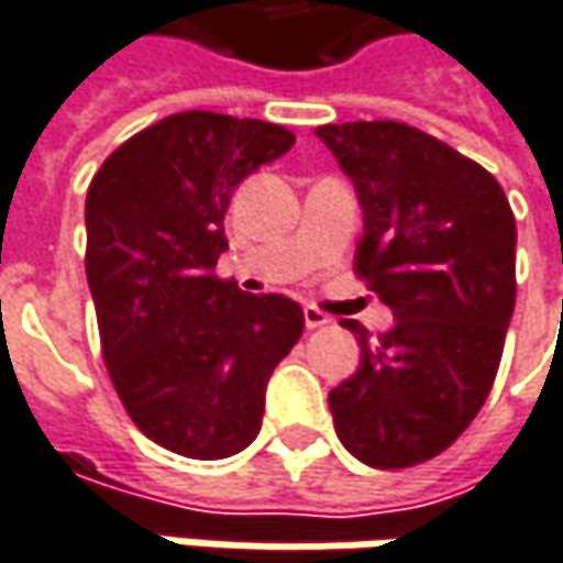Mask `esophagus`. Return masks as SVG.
Returning <instances> with one entry per match:
<instances>
[{
  "mask_svg": "<svg viewBox=\"0 0 563 563\" xmlns=\"http://www.w3.org/2000/svg\"><path fill=\"white\" fill-rule=\"evenodd\" d=\"M303 323H307V330H320V327H327V323H330V317H327L320 307L307 303V307H303Z\"/></svg>",
  "mask_w": 563,
  "mask_h": 563,
  "instance_id": "1",
  "label": "esophagus"
}]
</instances>
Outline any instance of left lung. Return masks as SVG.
<instances>
[{
    "instance_id": "left-lung-1",
    "label": "left lung",
    "mask_w": 563,
    "mask_h": 563,
    "mask_svg": "<svg viewBox=\"0 0 563 563\" xmlns=\"http://www.w3.org/2000/svg\"><path fill=\"white\" fill-rule=\"evenodd\" d=\"M355 185L365 233L355 272L394 310L378 340L358 320L362 362L330 390L340 442L394 471L445 452L484 407L516 307V218L484 166L397 121L323 124Z\"/></svg>"
}]
</instances>
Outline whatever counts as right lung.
Instances as JSON below:
<instances>
[{"instance_id": "1", "label": "right lung", "mask_w": 563, "mask_h": 563, "mask_svg": "<svg viewBox=\"0 0 563 563\" xmlns=\"http://www.w3.org/2000/svg\"><path fill=\"white\" fill-rule=\"evenodd\" d=\"M291 146L282 124L181 111L121 143L89 185L108 375L143 435L185 459H230L260 435L265 384L301 340V303L214 275L230 195Z\"/></svg>"}]
</instances>
